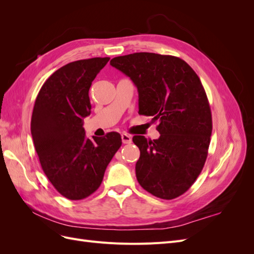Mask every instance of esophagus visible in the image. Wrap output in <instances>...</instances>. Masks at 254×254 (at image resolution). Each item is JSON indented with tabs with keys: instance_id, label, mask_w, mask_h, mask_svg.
I'll return each instance as SVG.
<instances>
[{
	"instance_id": "34e87169",
	"label": "esophagus",
	"mask_w": 254,
	"mask_h": 254,
	"mask_svg": "<svg viewBox=\"0 0 254 254\" xmlns=\"http://www.w3.org/2000/svg\"><path fill=\"white\" fill-rule=\"evenodd\" d=\"M131 141H132V139H131V136H130L129 134H127V133H123L122 134V142L124 143V144H130V143H131Z\"/></svg>"
}]
</instances>
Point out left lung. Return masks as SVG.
<instances>
[{"instance_id":"obj_1","label":"left lung","mask_w":254,"mask_h":254,"mask_svg":"<svg viewBox=\"0 0 254 254\" xmlns=\"http://www.w3.org/2000/svg\"><path fill=\"white\" fill-rule=\"evenodd\" d=\"M110 64L136 86L139 113L159 121L158 140L132 137L141 152L137 181L156 197H179L201 173L211 140V108L200 79L186 61L171 55L133 53Z\"/></svg>"}]
</instances>
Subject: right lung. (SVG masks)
<instances>
[{
	"label": "right lung",
	"mask_w": 254,
	"mask_h": 254,
	"mask_svg": "<svg viewBox=\"0 0 254 254\" xmlns=\"http://www.w3.org/2000/svg\"><path fill=\"white\" fill-rule=\"evenodd\" d=\"M109 59L77 60L58 68L35 102L30 131L41 167L58 193L70 200L94 193L122 145L118 132L90 140L82 127L91 113L89 89Z\"/></svg>",
	"instance_id": "obj_1"
}]
</instances>
